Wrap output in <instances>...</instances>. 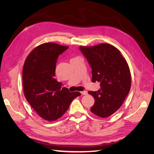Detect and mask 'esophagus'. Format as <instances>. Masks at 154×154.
<instances>
[{"instance_id": "esophagus-1", "label": "esophagus", "mask_w": 154, "mask_h": 154, "mask_svg": "<svg viewBox=\"0 0 154 154\" xmlns=\"http://www.w3.org/2000/svg\"><path fill=\"white\" fill-rule=\"evenodd\" d=\"M87 91H82L81 92V94H82V95H87Z\"/></svg>"}]
</instances>
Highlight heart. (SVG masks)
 <instances>
[{
    "label": "heart",
    "mask_w": 154,
    "mask_h": 154,
    "mask_svg": "<svg viewBox=\"0 0 154 154\" xmlns=\"http://www.w3.org/2000/svg\"><path fill=\"white\" fill-rule=\"evenodd\" d=\"M77 58V57H75V58H72L71 60H72V59H74V58Z\"/></svg>",
    "instance_id": "1"
}]
</instances>
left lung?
I'll use <instances>...</instances> for the list:
<instances>
[{"label":"left lung","mask_w":154,"mask_h":154,"mask_svg":"<svg viewBox=\"0 0 154 154\" xmlns=\"http://www.w3.org/2000/svg\"><path fill=\"white\" fill-rule=\"evenodd\" d=\"M92 68V82H100L101 89L88 91L94 98L91 111L107 118L117 111L129 93L132 77L127 60L121 51L109 44L80 46Z\"/></svg>","instance_id":"left-lung-1"}]
</instances>
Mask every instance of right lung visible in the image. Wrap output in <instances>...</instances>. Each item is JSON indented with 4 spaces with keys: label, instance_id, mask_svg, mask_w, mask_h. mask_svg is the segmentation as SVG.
<instances>
[{
    "label": "right lung",
    "instance_id": "right-lung-1",
    "mask_svg": "<svg viewBox=\"0 0 154 154\" xmlns=\"http://www.w3.org/2000/svg\"><path fill=\"white\" fill-rule=\"evenodd\" d=\"M68 46L53 42L40 44L27 56L23 67L26 99L42 118L53 122L64 114L79 92H70L54 78L58 56Z\"/></svg>",
    "mask_w": 154,
    "mask_h": 154
}]
</instances>
